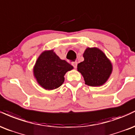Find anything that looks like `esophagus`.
I'll return each mask as SVG.
<instances>
[{
  "label": "esophagus",
  "mask_w": 135,
  "mask_h": 135,
  "mask_svg": "<svg viewBox=\"0 0 135 135\" xmlns=\"http://www.w3.org/2000/svg\"><path fill=\"white\" fill-rule=\"evenodd\" d=\"M71 64H72L73 66V67H74V68H75V69L77 68V64H78V63H77L76 61H73V62H72V63H71Z\"/></svg>",
  "instance_id": "obj_1"
}]
</instances>
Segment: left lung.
<instances>
[{
    "label": "left lung",
    "mask_w": 135,
    "mask_h": 135,
    "mask_svg": "<svg viewBox=\"0 0 135 135\" xmlns=\"http://www.w3.org/2000/svg\"><path fill=\"white\" fill-rule=\"evenodd\" d=\"M84 61L78 64L77 69L83 76L85 84L100 86L109 80L112 64L106 55L97 47H88L83 53Z\"/></svg>",
    "instance_id": "1"
}]
</instances>
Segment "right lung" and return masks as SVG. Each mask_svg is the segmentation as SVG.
I'll return each mask as SVG.
<instances>
[{
  "mask_svg": "<svg viewBox=\"0 0 135 135\" xmlns=\"http://www.w3.org/2000/svg\"><path fill=\"white\" fill-rule=\"evenodd\" d=\"M73 66L62 60L54 50H44L33 66V75L38 85L47 90L56 89L64 81V75Z\"/></svg>",
  "mask_w": 135,
  "mask_h": 135,
  "instance_id": "add662e5",
  "label": "right lung"
}]
</instances>
